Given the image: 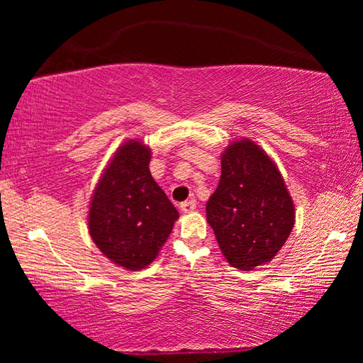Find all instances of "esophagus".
<instances>
[{"label": "esophagus", "instance_id": "34e87169", "mask_svg": "<svg viewBox=\"0 0 363 363\" xmlns=\"http://www.w3.org/2000/svg\"><path fill=\"white\" fill-rule=\"evenodd\" d=\"M195 200H187V201H184V203H181V210L184 211V213H192L194 210H195Z\"/></svg>", "mask_w": 363, "mask_h": 363}]
</instances>
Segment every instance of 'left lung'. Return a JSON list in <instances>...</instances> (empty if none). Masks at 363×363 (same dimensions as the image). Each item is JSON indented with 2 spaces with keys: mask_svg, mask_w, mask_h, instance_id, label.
Here are the masks:
<instances>
[{
  "mask_svg": "<svg viewBox=\"0 0 363 363\" xmlns=\"http://www.w3.org/2000/svg\"><path fill=\"white\" fill-rule=\"evenodd\" d=\"M206 220L230 266L253 270L274 259L294 225V205L279 168L250 139L229 144Z\"/></svg>",
  "mask_w": 363,
  "mask_h": 363,
  "instance_id": "left-lung-1",
  "label": "left lung"
}]
</instances>
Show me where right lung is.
<instances>
[{"label": "right lung", "instance_id": "right-lung-1", "mask_svg": "<svg viewBox=\"0 0 363 363\" xmlns=\"http://www.w3.org/2000/svg\"><path fill=\"white\" fill-rule=\"evenodd\" d=\"M150 149L139 140L118 147L89 205V233L116 266L140 270L155 259L179 213L150 174Z\"/></svg>", "mask_w": 363, "mask_h": 363}]
</instances>
